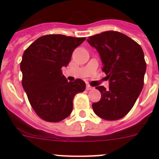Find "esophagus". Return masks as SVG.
Here are the masks:
<instances>
[{
	"label": "esophagus",
	"mask_w": 159,
	"mask_h": 159,
	"mask_svg": "<svg viewBox=\"0 0 159 159\" xmlns=\"http://www.w3.org/2000/svg\"><path fill=\"white\" fill-rule=\"evenodd\" d=\"M86 89H87L88 91H89V90H92V89H93V88L91 87V86H90L89 84H88V85L86 86Z\"/></svg>",
	"instance_id": "obj_1"
}]
</instances>
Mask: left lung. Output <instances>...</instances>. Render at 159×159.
Returning a JSON list of instances; mask_svg holds the SVG:
<instances>
[{"label":"left lung","instance_id":"8db88e82","mask_svg":"<svg viewBox=\"0 0 159 159\" xmlns=\"http://www.w3.org/2000/svg\"><path fill=\"white\" fill-rule=\"evenodd\" d=\"M87 41L99 53L102 71L109 81L108 89L96 87L102 98L92 104L93 110L105 120L120 119L132 108L143 89L146 70L143 51L127 35L113 30L93 35Z\"/></svg>","mask_w":159,"mask_h":159}]
</instances>
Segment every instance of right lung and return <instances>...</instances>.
Returning a JSON list of instances; mask_svg holds the SVG:
<instances>
[{
  "instance_id": "1",
  "label": "right lung",
  "mask_w": 159,
  "mask_h": 159,
  "mask_svg": "<svg viewBox=\"0 0 159 159\" xmlns=\"http://www.w3.org/2000/svg\"><path fill=\"white\" fill-rule=\"evenodd\" d=\"M85 38L48 34L38 38L25 51L20 62L22 86L32 108L43 120L58 122L73 109L75 94L86 84L81 79L69 81L62 74L74 50Z\"/></svg>"
}]
</instances>
